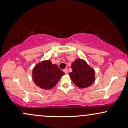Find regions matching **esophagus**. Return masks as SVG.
<instances>
[{
	"mask_svg": "<svg viewBox=\"0 0 128 128\" xmlns=\"http://www.w3.org/2000/svg\"><path fill=\"white\" fill-rule=\"evenodd\" d=\"M63 72H64L66 74H67V73H68V70H67V69H64V70H63Z\"/></svg>",
	"mask_w": 128,
	"mask_h": 128,
	"instance_id": "34e87169",
	"label": "esophagus"
}]
</instances>
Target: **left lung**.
I'll return each instance as SVG.
<instances>
[{
	"mask_svg": "<svg viewBox=\"0 0 128 128\" xmlns=\"http://www.w3.org/2000/svg\"><path fill=\"white\" fill-rule=\"evenodd\" d=\"M73 71L69 73L70 79L76 86L85 88L91 86L95 80V71L85 60L78 58L72 62Z\"/></svg>",
	"mask_w": 128,
	"mask_h": 128,
	"instance_id": "left-lung-1",
	"label": "left lung"
}]
</instances>
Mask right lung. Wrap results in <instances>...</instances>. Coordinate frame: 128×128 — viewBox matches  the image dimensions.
<instances>
[{"label": "right lung", "mask_w": 128, "mask_h": 128, "mask_svg": "<svg viewBox=\"0 0 128 128\" xmlns=\"http://www.w3.org/2000/svg\"><path fill=\"white\" fill-rule=\"evenodd\" d=\"M65 74L56 64H52L50 60L38 63L32 70V79L38 86L49 90L54 87Z\"/></svg>", "instance_id": "add662e5"}]
</instances>
